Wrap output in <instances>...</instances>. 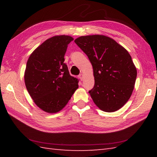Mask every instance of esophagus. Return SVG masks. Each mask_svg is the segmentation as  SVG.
Here are the masks:
<instances>
[{
  "label": "esophagus",
  "mask_w": 157,
  "mask_h": 157,
  "mask_svg": "<svg viewBox=\"0 0 157 157\" xmlns=\"http://www.w3.org/2000/svg\"><path fill=\"white\" fill-rule=\"evenodd\" d=\"M79 79H81V81H82L83 79H84V75H83L82 73H81V74L79 75Z\"/></svg>",
  "instance_id": "obj_1"
}]
</instances>
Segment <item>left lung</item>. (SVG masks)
Returning a JSON list of instances; mask_svg holds the SVG:
<instances>
[{
    "label": "left lung",
    "instance_id": "left-lung-1",
    "mask_svg": "<svg viewBox=\"0 0 157 157\" xmlns=\"http://www.w3.org/2000/svg\"><path fill=\"white\" fill-rule=\"evenodd\" d=\"M74 42L92 63L93 101L105 112H114L128 102L134 90L137 70L127 50L103 35L81 36Z\"/></svg>",
    "mask_w": 157,
    "mask_h": 157
}]
</instances>
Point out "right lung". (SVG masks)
I'll return each mask as SVG.
<instances>
[{
    "label": "right lung",
    "instance_id": "add662e5",
    "mask_svg": "<svg viewBox=\"0 0 157 157\" xmlns=\"http://www.w3.org/2000/svg\"><path fill=\"white\" fill-rule=\"evenodd\" d=\"M73 40L69 36H56L46 40L28 60L24 80L35 104L43 111H61L78 88V79L69 74L64 56L67 45Z\"/></svg>",
    "mask_w": 157,
    "mask_h": 157
}]
</instances>
